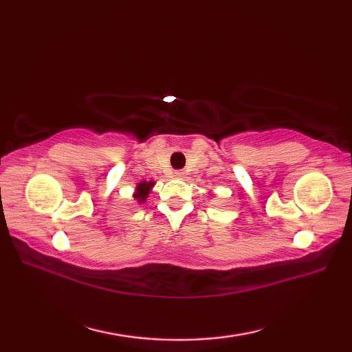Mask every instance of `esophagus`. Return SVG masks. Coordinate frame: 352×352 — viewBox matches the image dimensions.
Instances as JSON below:
<instances>
[{
  "mask_svg": "<svg viewBox=\"0 0 352 352\" xmlns=\"http://www.w3.org/2000/svg\"><path fill=\"white\" fill-rule=\"evenodd\" d=\"M174 175H175L177 178H183V177H184V172H183V170H175Z\"/></svg>",
  "mask_w": 352,
  "mask_h": 352,
  "instance_id": "obj_1",
  "label": "esophagus"
}]
</instances>
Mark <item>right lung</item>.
I'll list each match as a JSON object with an SVG mask.
<instances>
[{"label":"right lung","instance_id":"1","mask_svg":"<svg viewBox=\"0 0 352 352\" xmlns=\"http://www.w3.org/2000/svg\"><path fill=\"white\" fill-rule=\"evenodd\" d=\"M154 186H155V182H140V183H138L136 189H134V193H133L134 201H136L138 204H144L146 198L149 197V193H151Z\"/></svg>","mask_w":352,"mask_h":352}]
</instances>
